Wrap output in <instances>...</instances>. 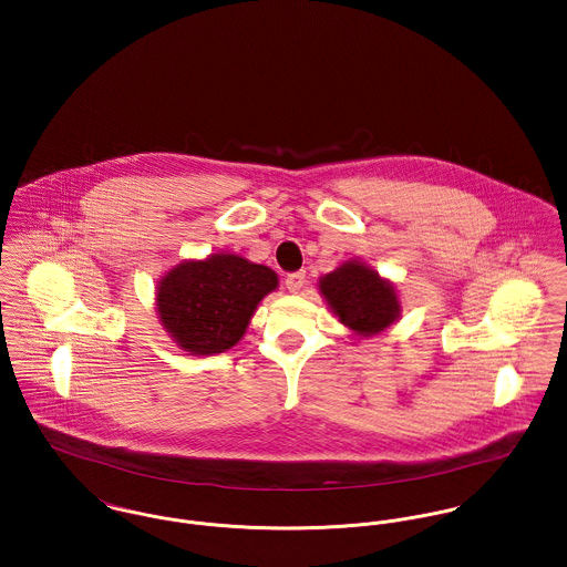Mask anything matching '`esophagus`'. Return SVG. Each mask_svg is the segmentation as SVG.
<instances>
[{
	"label": "esophagus",
	"instance_id": "esophagus-1",
	"mask_svg": "<svg viewBox=\"0 0 567 567\" xmlns=\"http://www.w3.org/2000/svg\"><path fill=\"white\" fill-rule=\"evenodd\" d=\"M285 285H287V289H289L291 293H300L302 287L306 285L305 271H293V274H289V276L285 278Z\"/></svg>",
	"mask_w": 567,
	"mask_h": 567
}]
</instances>
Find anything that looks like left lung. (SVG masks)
<instances>
[{
	"mask_svg": "<svg viewBox=\"0 0 567 567\" xmlns=\"http://www.w3.org/2000/svg\"><path fill=\"white\" fill-rule=\"evenodd\" d=\"M319 291L339 321L360 337L382 332L401 312L394 287L364 262L348 261L326 274Z\"/></svg>",
	"mask_w": 567,
	"mask_h": 567,
	"instance_id": "obj_1",
	"label": "left lung"
}]
</instances>
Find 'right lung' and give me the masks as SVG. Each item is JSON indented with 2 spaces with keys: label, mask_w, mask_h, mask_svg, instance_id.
Instances as JSON below:
<instances>
[{
  "label": "right lung",
  "mask_w": 567,
  "mask_h": 567,
  "mask_svg": "<svg viewBox=\"0 0 567 567\" xmlns=\"http://www.w3.org/2000/svg\"><path fill=\"white\" fill-rule=\"evenodd\" d=\"M278 287V276L237 255H212L171 269L157 287L164 328L192 355L233 348L246 332L257 306Z\"/></svg>",
  "instance_id": "right-lung-1"
}]
</instances>
